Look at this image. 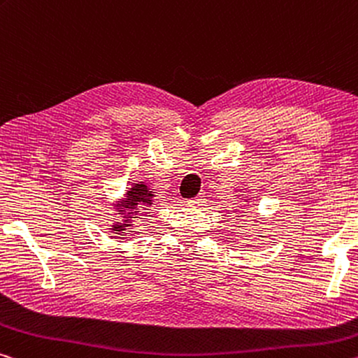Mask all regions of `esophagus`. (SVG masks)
I'll use <instances>...</instances> for the list:
<instances>
[{
	"mask_svg": "<svg viewBox=\"0 0 358 358\" xmlns=\"http://www.w3.org/2000/svg\"><path fill=\"white\" fill-rule=\"evenodd\" d=\"M203 197H206V196H203V192H201V194H199V196L192 197V199H189L188 202L191 203V206H201V203L203 202Z\"/></svg>",
	"mask_w": 358,
	"mask_h": 358,
	"instance_id": "1",
	"label": "esophagus"
}]
</instances>
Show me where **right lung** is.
<instances>
[{"instance_id": "1", "label": "right lung", "mask_w": 358, "mask_h": 358, "mask_svg": "<svg viewBox=\"0 0 358 358\" xmlns=\"http://www.w3.org/2000/svg\"><path fill=\"white\" fill-rule=\"evenodd\" d=\"M152 191L148 189V186H146L143 181H140V183H135L134 188H130L126 194V199L121 201V203H117L116 208L119 215L126 213L127 212V217H122V223H115L113 226L111 231L113 234H119V236H124L127 234V229L130 228V223H132V218H135L134 215H137V212H140L141 207L145 206H151V194ZM116 237V236H115Z\"/></svg>"}]
</instances>
